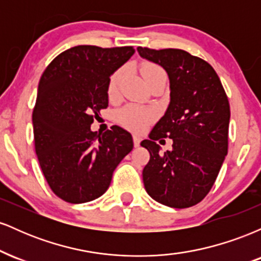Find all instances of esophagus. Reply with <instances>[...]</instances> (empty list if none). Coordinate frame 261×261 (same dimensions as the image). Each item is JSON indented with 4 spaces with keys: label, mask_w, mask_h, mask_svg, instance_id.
<instances>
[{
    "label": "esophagus",
    "mask_w": 261,
    "mask_h": 261,
    "mask_svg": "<svg viewBox=\"0 0 261 261\" xmlns=\"http://www.w3.org/2000/svg\"><path fill=\"white\" fill-rule=\"evenodd\" d=\"M140 143H141V137L137 136V135H135V136H134V145H135V147H139Z\"/></svg>",
    "instance_id": "1"
}]
</instances>
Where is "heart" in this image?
<instances>
[{
	"label": "heart",
	"mask_w": 261,
	"mask_h": 261,
	"mask_svg": "<svg viewBox=\"0 0 261 261\" xmlns=\"http://www.w3.org/2000/svg\"><path fill=\"white\" fill-rule=\"evenodd\" d=\"M140 71L147 86L155 80H166V72H164L163 68L161 66L152 64V62H143L141 65ZM122 79H124V70L122 68L115 71L110 77L109 83H108V95H109L110 99H115L118 97ZM118 120L122 126L128 128V130L142 131L154 120V113L147 108L130 104V106L121 108L119 110Z\"/></svg>",
	"instance_id": "b5f03b06"
}]
</instances>
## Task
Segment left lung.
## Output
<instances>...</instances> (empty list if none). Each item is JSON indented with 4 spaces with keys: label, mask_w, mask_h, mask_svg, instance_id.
<instances>
[{
    "label": "left lung",
    "mask_w": 261,
    "mask_h": 261,
    "mask_svg": "<svg viewBox=\"0 0 261 261\" xmlns=\"http://www.w3.org/2000/svg\"><path fill=\"white\" fill-rule=\"evenodd\" d=\"M140 56L162 66L169 79L170 100L164 115L141 146L151 158L142 178L147 194L162 205L185 208L208 194L228 151L230 110L216 71L205 60L180 49L137 47ZM173 140L160 153L155 141Z\"/></svg>",
    "instance_id": "obj_1"
}]
</instances>
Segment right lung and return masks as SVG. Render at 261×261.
<instances>
[{
    "label": "right lung",
    "mask_w": 261,
    "mask_h": 261,
    "mask_svg": "<svg viewBox=\"0 0 261 261\" xmlns=\"http://www.w3.org/2000/svg\"><path fill=\"white\" fill-rule=\"evenodd\" d=\"M133 46L79 45L53 60L39 81L33 130L39 164L55 195L66 202L98 199L118 164L134 148L120 126L92 131L108 107L110 76L134 55Z\"/></svg>",
    "instance_id": "right-lung-1"
}]
</instances>
